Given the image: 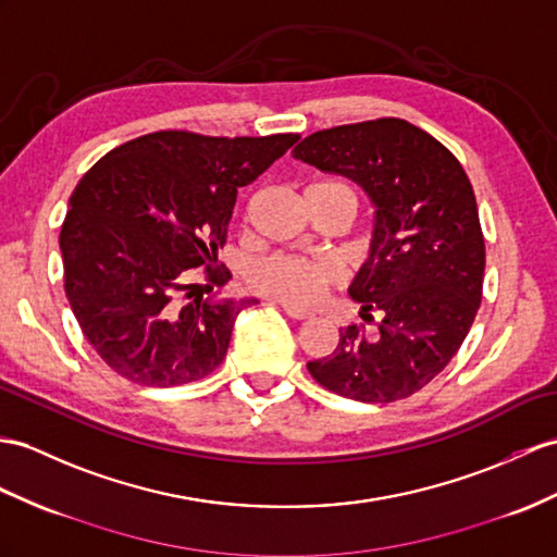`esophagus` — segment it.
<instances>
[{
    "label": "esophagus",
    "mask_w": 557,
    "mask_h": 557,
    "mask_svg": "<svg viewBox=\"0 0 557 557\" xmlns=\"http://www.w3.org/2000/svg\"><path fill=\"white\" fill-rule=\"evenodd\" d=\"M283 311H286V314H288L290 319H297V321H302V319H309V317H311V311H307V309H302V307H295V305H283Z\"/></svg>",
    "instance_id": "esophagus-1"
}]
</instances>
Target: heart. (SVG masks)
Wrapping results in <instances>:
<instances>
[{"label": "heart", "mask_w": 557, "mask_h": 557, "mask_svg": "<svg viewBox=\"0 0 557 557\" xmlns=\"http://www.w3.org/2000/svg\"><path fill=\"white\" fill-rule=\"evenodd\" d=\"M329 186H345L337 182H323ZM347 188V186H345ZM341 271L329 260H307L297 255H269L257 260L248 271L250 288L286 305L307 307L319 302L335 283Z\"/></svg>", "instance_id": "b5f03b06"}]
</instances>
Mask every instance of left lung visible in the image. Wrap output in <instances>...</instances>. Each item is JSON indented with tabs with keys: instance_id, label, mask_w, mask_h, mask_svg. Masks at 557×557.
<instances>
[{
	"instance_id": "8db88e82",
	"label": "left lung",
	"mask_w": 557,
	"mask_h": 557,
	"mask_svg": "<svg viewBox=\"0 0 557 557\" xmlns=\"http://www.w3.org/2000/svg\"><path fill=\"white\" fill-rule=\"evenodd\" d=\"M293 156L357 182L375 206L369 262L349 295L363 321L347 325L311 377L335 395L387 404L416 395L463 345L482 302L484 236L458 158L401 117L309 134Z\"/></svg>"
}]
</instances>
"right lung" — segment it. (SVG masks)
<instances>
[{"instance_id": "1", "label": "right lung", "mask_w": 557, "mask_h": 557, "mask_svg": "<svg viewBox=\"0 0 557 557\" xmlns=\"http://www.w3.org/2000/svg\"><path fill=\"white\" fill-rule=\"evenodd\" d=\"M300 139L144 134L106 153L71 196L61 226L63 288L89 345L146 387L200 381L226 357L234 321L257 300L210 305L240 186Z\"/></svg>"}]
</instances>
